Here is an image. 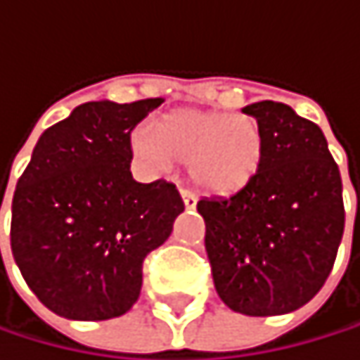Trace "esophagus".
Listing matches in <instances>:
<instances>
[{
  "mask_svg": "<svg viewBox=\"0 0 360 360\" xmlns=\"http://www.w3.org/2000/svg\"><path fill=\"white\" fill-rule=\"evenodd\" d=\"M180 195H182V202H184V208L186 210H193L197 206V197L191 191H180Z\"/></svg>",
  "mask_w": 360,
  "mask_h": 360,
  "instance_id": "1",
  "label": "esophagus"
}]
</instances>
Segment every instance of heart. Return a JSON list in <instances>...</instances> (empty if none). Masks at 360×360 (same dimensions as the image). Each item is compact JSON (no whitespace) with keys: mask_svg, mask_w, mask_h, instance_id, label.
<instances>
[{"mask_svg":"<svg viewBox=\"0 0 360 360\" xmlns=\"http://www.w3.org/2000/svg\"><path fill=\"white\" fill-rule=\"evenodd\" d=\"M131 141L150 172L165 174L176 160L188 165L197 188L221 197L251 184L266 152L264 131L255 117L200 109L169 111L158 120L156 131L139 127Z\"/></svg>","mask_w":360,"mask_h":360,"instance_id":"heart-1","label":"heart"}]
</instances>
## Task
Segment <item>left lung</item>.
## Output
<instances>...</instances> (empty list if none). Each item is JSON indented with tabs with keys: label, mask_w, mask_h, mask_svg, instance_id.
I'll return each instance as SVG.
<instances>
[{
	"label": "left lung",
	"mask_w": 360,
	"mask_h": 360,
	"mask_svg": "<svg viewBox=\"0 0 360 360\" xmlns=\"http://www.w3.org/2000/svg\"><path fill=\"white\" fill-rule=\"evenodd\" d=\"M243 111L264 131L262 169L238 193L204 197L197 212L221 300L245 316H283L333 271L346 223L341 176L318 124L273 101Z\"/></svg>",
	"instance_id": "1"
}]
</instances>
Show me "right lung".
<instances>
[{
	"mask_svg": "<svg viewBox=\"0 0 360 360\" xmlns=\"http://www.w3.org/2000/svg\"><path fill=\"white\" fill-rule=\"evenodd\" d=\"M160 103H83L40 135L12 197L10 245L53 314L111 320L131 311L146 255L184 210L174 184L131 174V131Z\"/></svg>",
	"mask_w": 360,
	"mask_h": 360,
	"instance_id": "right-lung-1",
	"label": "right lung"
}]
</instances>
